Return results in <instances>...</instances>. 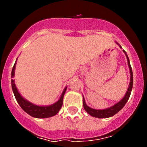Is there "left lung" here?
Instances as JSON below:
<instances>
[{
	"mask_svg": "<svg viewBox=\"0 0 147 147\" xmlns=\"http://www.w3.org/2000/svg\"><path fill=\"white\" fill-rule=\"evenodd\" d=\"M117 44H118L117 42ZM119 45V44H118ZM120 48H121V46L119 45ZM123 52L125 53L126 57H127V62H128V65L129 67V70H130V82H129V86L128 87V90H127V93L124 95V97L121 99V100L119 102H117V104H115V105H113L111 107L107 108L106 109H92V108H90V107L87 106L86 105L85 101H84V98L83 97V107H84V109H85L86 112L90 115L91 116L94 117H97V118H107V117H110L114 116L115 114L117 113L118 112H119L124 106L125 105V104L127 103V102L128 101L129 98L130 97V94H131V90H132V87H133V72H132V69H131V67L130 65V63H129V59L128 56H127V53L123 50Z\"/></svg>",
	"mask_w": 147,
	"mask_h": 147,
	"instance_id": "1",
	"label": "left lung"
}]
</instances>
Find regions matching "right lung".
Wrapping results in <instances>:
<instances>
[{"label":"right lung","instance_id":"add662e5","mask_svg":"<svg viewBox=\"0 0 147 147\" xmlns=\"http://www.w3.org/2000/svg\"><path fill=\"white\" fill-rule=\"evenodd\" d=\"M16 63H15L14 66L13 67L11 72V77L13 78L15 75V68H16ZM11 85H12V90H13V93H14L15 97H16V100H17L18 103L20 106V107L26 112L28 115H30L31 117H33L35 118H48L50 117L55 116L57 115V112L60 111L61 109L62 106H63V97H64V94L65 91L67 90V87H65L64 91H63V94H62L61 97H60V100L57 102H55L53 105H50V106H38L34 104L31 103V102L27 101L25 100L20 93L18 91L17 88L15 84L14 80H11Z\"/></svg>","mask_w":147,"mask_h":147}]
</instances>
